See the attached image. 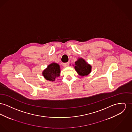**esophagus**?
<instances>
[{
    "mask_svg": "<svg viewBox=\"0 0 132 132\" xmlns=\"http://www.w3.org/2000/svg\"><path fill=\"white\" fill-rule=\"evenodd\" d=\"M69 62H66V63H62V65L64 67H68L69 66Z\"/></svg>",
    "mask_w": 132,
    "mask_h": 132,
    "instance_id": "obj_1",
    "label": "esophagus"
}]
</instances>
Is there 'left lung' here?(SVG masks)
<instances>
[{"label":"left lung","mask_w":132,"mask_h":132,"mask_svg":"<svg viewBox=\"0 0 132 132\" xmlns=\"http://www.w3.org/2000/svg\"><path fill=\"white\" fill-rule=\"evenodd\" d=\"M75 69L81 76H87L91 71V66L82 59H79L75 62Z\"/></svg>","instance_id":"obj_1"}]
</instances>
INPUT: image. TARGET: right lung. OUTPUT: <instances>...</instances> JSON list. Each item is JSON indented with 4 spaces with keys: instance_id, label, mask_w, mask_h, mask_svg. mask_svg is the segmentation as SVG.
<instances>
[{
    "instance_id": "1",
    "label": "right lung",
    "mask_w": 132,
    "mask_h": 132,
    "mask_svg": "<svg viewBox=\"0 0 132 132\" xmlns=\"http://www.w3.org/2000/svg\"><path fill=\"white\" fill-rule=\"evenodd\" d=\"M60 65L56 63H52L43 72V75L46 80L53 81L60 76Z\"/></svg>"
}]
</instances>
